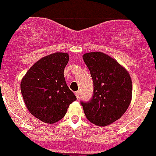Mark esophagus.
<instances>
[{
    "mask_svg": "<svg viewBox=\"0 0 156 156\" xmlns=\"http://www.w3.org/2000/svg\"><path fill=\"white\" fill-rule=\"evenodd\" d=\"M75 95H76V98H79V97H80V92H79V91H76V92H75Z\"/></svg>",
    "mask_w": 156,
    "mask_h": 156,
    "instance_id": "obj_1",
    "label": "esophagus"
}]
</instances>
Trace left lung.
Segmentation results:
<instances>
[{"mask_svg": "<svg viewBox=\"0 0 156 156\" xmlns=\"http://www.w3.org/2000/svg\"><path fill=\"white\" fill-rule=\"evenodd\" d=\"M93 80V95L80 101L86 118L98 126H108L121 118L132 98V81L128 72L115 59L101 52L83 55Z\"/></svg>", "mask_w": 156, "mask_h": 156, "instance_id": "obj_1", "label": "left lung"}]
</instances>
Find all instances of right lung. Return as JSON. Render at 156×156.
I'll use <instances>...</instances> for the list:
<instances>
[{"label":"right lung","instance_id":"1","mask_svg":"<svg viewBox=\"0 0 156 156\" xmlns=\"http://www.w3.org/2000/svg\"><path fill=\"white\" fill-rule=\"evenodd\" d=\"M67 53H54L37 61L21 81V93L29 112L46 124L62 119L76 97L69 89L64 70Z\"/></svg>","mask_w":156,"mask_h":156}]
</instances>
